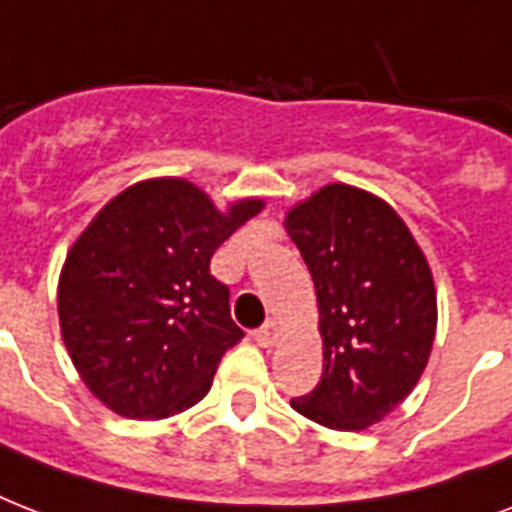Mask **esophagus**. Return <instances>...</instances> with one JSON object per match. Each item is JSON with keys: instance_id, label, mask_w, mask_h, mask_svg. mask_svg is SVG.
Returning a JSON list of instances; mask_svg holds the SVG:
<instances>
[{"instance_id": "obj_1", "label": "esophagus", "mask_w": 512, "mask_h": 512, "mask_svg": "<svg viewBox=\"0 0 512 512\" xmlns=\"http://www.w3.org/2000/svg\"><path fill=\"white\" fill-rule=\"evenodd\" d=\"M279 337H281V327L276 324V321H268L263 329H257L255 332V340L260 342L263 348H273V345L279 342Z\"/></svg>"}]
</instances>
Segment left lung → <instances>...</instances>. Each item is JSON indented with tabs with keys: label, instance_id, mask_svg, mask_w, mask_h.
<instances>
[{
	"label": "left lung",
	"instance_id": "obj_1",
	"mask_svg": "<svg viewBox=\"0 0 512 512\" xmlns=\"http://www.w3.org/2000/svg\"><path fill=\"white\" fill-rule=\"evenodd\" d=\"M313 276L324 372L292 409L332 430L382 422L420 382L436 340L428 257L396 209L329 183L284 217Z\"/></svg>",
	"mask_w": 512,
	"mask_h": 512
}]
</instances>
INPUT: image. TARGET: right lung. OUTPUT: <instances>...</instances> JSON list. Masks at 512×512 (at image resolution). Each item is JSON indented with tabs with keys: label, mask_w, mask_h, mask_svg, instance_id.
<instances>
[{
	"label": "right lung",
	"mask_w": 512,
	"mask_h": 512,
	"mask_svg": "<svg viewBox=\"0 0 512 512\" xmlns=\"http://www.w3.org/2000/svg\"><path fill=\"white\" fill-rule=\"evenodd\" d=\"M225 209L185 177L124 188L71 244L58 279L60 335L92 396L127 420H164L199 404L241 342L215 249L260 215Z\"/></svg>",
	"instance_id": "add662e5"
}]
</instances>
